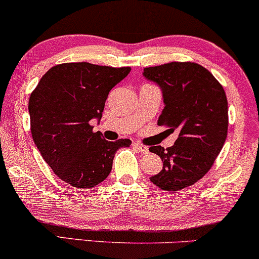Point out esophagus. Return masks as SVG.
Instances as JSON below:
<instances>
[{
  "label": "esophagus",
  "instance_id": "34e87169",
  "mask_svg": "<svg viewBox=\"0 0 259 259\" xmlns=\"http://www.w3.org/2000/svg\"><path fill=\"white\" fill-rule=\"evenodd\" d=\"M134 147H135L136 150H138L139 152H141L142 154H145V153L148 152V147L146 146V145L140 144V142H135V144H134Z\"/></svg>",
  "mask_w": 259,
  "mask_h": 259
}]
</instances>
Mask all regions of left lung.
<instances>
[{"mask_svg": "<svg viewBox=\"0 0 259 259\" xmlns=\"http://www.w3.org/2000/svg\"><path fill=\"white\" fill-rule=\"evenodd\" d=\"M144 75L162 89L165 107L158 125L179 134L171 147H150L163 162L150 180L165 191L183 190L203 178L222 151L229 124L227 95L213 74L194 62L148 67Z\"/></svg>", "mask_w": 259, "mask_h": 259, "instance_id": "left-lung-1", "label": "left lung"}]
</instances>
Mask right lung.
Listing matches in <instances>:
<instances>
[{"label": "right lung", "instance_id": "1", "mask_svg": "<svg viewBox=\"0 0 259 259\" xmlns=\"http://www.w3.org/2000/svg\"><path fill=\"white\" fill-rule=\"evenodd\" d=\"M132 68L88 62L62 63L44 74L29 99L30 130L42 158L61 180L79 189L108 177L118 148L129 139L107 141L90 121L101 119L109 91Z\"/></svg>", "mask_w": 259, "mask_h": 259}]
</instances>
